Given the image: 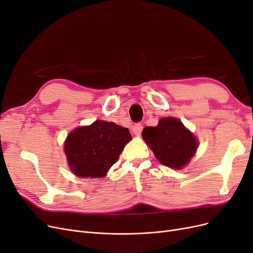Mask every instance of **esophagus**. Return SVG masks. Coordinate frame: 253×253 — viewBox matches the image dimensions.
Returning <instances> with one entry per match:
<instances>
[{
    "label": "esophagus",
    "mask_w": 253,
    "mask_h": 253,
    "mask_svg": "<svg viewBox=\"0 0 253 253\" xmlns=\"http://www.w3.org/2000/svg\"><path fill=\"white\" fill-rule=\"evenodd\" d=\"M142 125L140 124V123H137V124H135L133 127H132V132L135 134V135H140V133H141V131H142Z\"/></svg>",
    "instance_id": "34e87169"
}]
</instances>
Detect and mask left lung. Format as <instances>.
I'll list each match as a JSON object with an SVG mask.
<instances>
[{"instance_id": "obj_1", "label": "left lung", "mask_w": 253, "mask_h": 253, "mask_svg": "<svg viewBox=\"0 0 253 253\" xmlns=\"http://www.w3.org/2000/svg\"><path fill=\"white\" fill-rule=\"evenodd\" d=\"M141 135L156 158L164 166L175 169L186 166L197 149L193 134L174 118L161 119L156 127L144 128Z\"/></svg>"}]
</instances>
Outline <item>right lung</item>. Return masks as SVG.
Masks as SVG:
<instances>
[{"label": "right lung", "instance_id": "obj_1", "mask_svg": "<svg viewBox=\"0 0 253 253\" xmlns=\"http://www.w3.org/2000/svg\"><path fill=\"white\" fill-rule=\"evenodd\" d=\"M130 139L129 130L113 122L95 121L75 129L65 141L70 169L82 178L104 177Z\"/></svg>", "mask_w": 253, "mask_h": 253}]
</instances>
